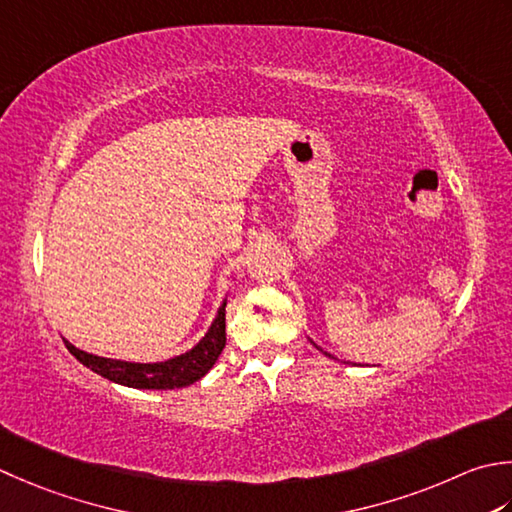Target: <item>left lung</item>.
<instances>
[{
	"label": "left lung",
	"mask_w": 512,
	"mask_h": 512,
	"mask_svg": "<svg viewBox=\"0 0 512 512\" xmlns=\"http://www.w3.org/2000/svg\"><path fill=\"white\" fill-rule=\"evenodd\" d=\"M319 350H322V348H319ZM322 353H324V355H328V357H333L330 353H326V350H322ZM333 359H335V357H333Z\"/></svg>",
	"instance_id": "1"
}]
</instances>
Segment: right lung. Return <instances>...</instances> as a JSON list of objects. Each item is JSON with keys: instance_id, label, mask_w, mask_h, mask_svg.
<instances>
[{"instance_id": "1", "label": "right lung", "mask_w": 512, "mask_h": 512, "mask_svg": "<svg viewBox=\"0 0 512 512\" xmlns=\"http://www.w3.org/2000/svg\"><path fill=\"white\" fill-rule=\"evenodd\" d=\"M64 344L77 362H82L86 368L93 370V373L102 375L115 384H122L128 388H142V390L184 388L199 382V379L213 368L217 357L222 355V350L226 346V299L224 304L219 306L217 317L213 319V324H210L208 333L199 339V344L186 350L184 355L166 359V362H155V364L124 362V359H108V357L86 353V350L75 348L73 344L66 342V339Z\"/></svg>"}]
</instances>
